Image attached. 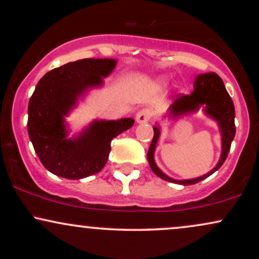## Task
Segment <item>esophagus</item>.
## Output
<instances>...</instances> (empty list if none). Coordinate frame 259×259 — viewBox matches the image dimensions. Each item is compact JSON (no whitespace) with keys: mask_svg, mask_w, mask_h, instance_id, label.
<instances>
[{"mask_svg":"<svg viewBox=\"0 0 259 259\" xmlns=\"http://www.w3.org/2000/svg\"><path fill=\"white\" fill-rule=\"evenodd\" d=\"M151 118H152V111H151L150 108L141 109V111L136 114V121H138L139 124L147 123V121L151 120Z\"/></svg>","mask_w":259,"mask_h":259,"instance_id":"esophagus-1","label":"esophagus"}]
</instances>
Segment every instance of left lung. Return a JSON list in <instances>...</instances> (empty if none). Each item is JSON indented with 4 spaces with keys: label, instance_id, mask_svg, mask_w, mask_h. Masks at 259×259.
<instances>
[{
    "label": "left lung",
    "instance_id": "1",
    "mask_svg": "<svg viewBox=\"0 0 259 259\" xmlns=\"http://www.w3.org/2000/svg\"><path fill=\"white\" fill-rule=\"evenodd\" d=\"M194 89L195 90L192 91L191 95H178L177 100L169 108V115L177 118L180 115L187 114V113L198 111L200 106H204V113L218 121V125L221 127L222 154L218 164L209 173L202 175L200 178H195V179L175 180L169 178L157 167L156 162H154V150H156L157 141H158L160 134L159 127L157 125L153 126L154 135L147 152L148 163H150V167L153 170V173L160 179L180 184V185H192V184L200 183L201 180H204L215 170H218L227 159L231 142H233L235 133H236V129H235V107L221 76L215 73L200 74V75L196 76Z\"/></svg>",
    "mask_w": 259,
    "mask_h": 259
}]
</instances>
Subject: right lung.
I'll return each instance as SVG.
<instances>
[{"label": "right lung", "instance_id": "obj_1", "mask_svg": "<svg viewBox=\"0 0 259 259\" xmlns=\"http://www.w3.org/2000/svg\"><path fill=\"white\" fill-rule=\"evenodd\" d=\"M109 58H85L46 73L28 107V133L44 167L65 179L90 177L106 165L111 141L134 125L133 118L94 120L75 138H68L64 117L89 89L103 84L115 68Z\"/></svg>", "mask_w": 259, "mask_h": 259}]
</instances>
